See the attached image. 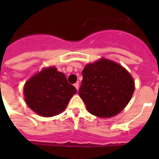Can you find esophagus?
Segmentation results:
<instances>
[{"label":"esophagus","mask_w":159,"mask_h":159,"mask_svg":"<svg viewBox=\"0 0 159 159\" xmlns=\"http://www.w3.org/2000/svg\"><path fill=\"white\" fill-rule=\"evenodd\" d=\"M74 86H75V88H76V90L78 91L79 88H80V85H79V83H75V84H74Z\"/></svg>","instance_id":"esophagus-1"}]
</instances>
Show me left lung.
Returning a JSON list of instances; mask_svg holds the SVG:
<instances>
[{"mask_svg": "<svg viewBox=\"0 0 159 159\" xmlns=\"http://www.w3.org/2000/svg\"><path fill=\"white\" fill-rule=\"evenodd\" d=\"M79 95L93 116L110 118L128 104L134 91L131 75L123 66L102 58L88 64L82 71Z\"/></svg>", "mask_w": 159, "mask_h": 159, "instance_id": "left-lung-1", "label": "left lung"}]
</instances>
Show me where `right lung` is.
I'll return each mask as SVG.
<instances>
[{
  "instance_id": "obj_1",
  "label": "right lung",
  "mask_w": 159,
  "mask_h": 159,
  "mask_svg": "<svg viewBox=\"0 0 159 159\" xmlns=\"http://www.w3.org/2000/svg\"><path fill=\"white\" fill-rule=\"evenodd\" d=\"M77 92L64 73L55 67L43 68L31 77L24 87L25 102L30 109L43 117L61 113Z\"/></svg>"
}]
</instances>
